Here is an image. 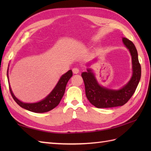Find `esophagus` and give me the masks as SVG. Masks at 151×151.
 <instances>
[{
  "label": "esophagus",
  "instance_id": "1",
  "mask_svg": "<svg viewBox=\"0 0 151 151\" xmlns=\"http://www.w3.org/2000/svg\"><path fill=\"white\" fill-rule=\"evenodd\" d=\"M73 73L74 74H78L79 73V69L76 67H75V68L73 69Z\"/></svg>",
  "mask_w": 151,
  "mask_h": 151
}]
</instances>
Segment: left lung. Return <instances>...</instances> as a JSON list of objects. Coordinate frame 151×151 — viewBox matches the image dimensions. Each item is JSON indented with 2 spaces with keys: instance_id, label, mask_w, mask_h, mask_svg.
Instances as JSON below:
<instances>
[{
  "instance_id": "obj_1",
  "label": "left lung",
  "mask_w": 151,
  "mask_h": 151,
  "mask_svg": "<svg viewBox=\"0 0 151 151\" xmlns=\"http://www.w3.org/2000/svg\"><path fill=\"white\" fill-rule=\"evenodd\" d=\"M123 42L132 56V75L130 81L119 89H111L99 84L91 68L81 75L85 85L86 95L89 101L98 108L121 106L129 101L135 92L141 78V65L136 48L132 41L123 37ZM96 61V60H95ZM91 63H88V66Z\"/></svg>"
}]
</instances>
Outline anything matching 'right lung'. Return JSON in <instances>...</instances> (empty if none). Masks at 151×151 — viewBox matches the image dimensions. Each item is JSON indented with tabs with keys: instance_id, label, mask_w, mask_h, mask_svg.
<instances>
[{
	"instance_id": "add662e5",
	"label": "right lung",
	"mask_w": 151,
	"mask_h": 151,
	"mask_svg": "<svg viewBox=\"0 0 151 151\" xmlns=\"http://www.w3.org/2000/svg\"><path fill=\"white\" fill-rule=\"evenodd\" d=\"M72 76V70H68V71L61 76L59 81L58 82L57 84L52 89V91L45 98L37 102H34V103H26V102H23L19 101L14 95L9 82V91H10L13 99H14V101L17 102V104L20 106L21 108L28 111L35 112V113H44V112H47L52 110V109L56 107L59 104L61 99H62L64 93H65L67 82H68L69 80ZM7 77L8 81H9L8 68L7 70Z\"/></svg>"
}]
</instances>
